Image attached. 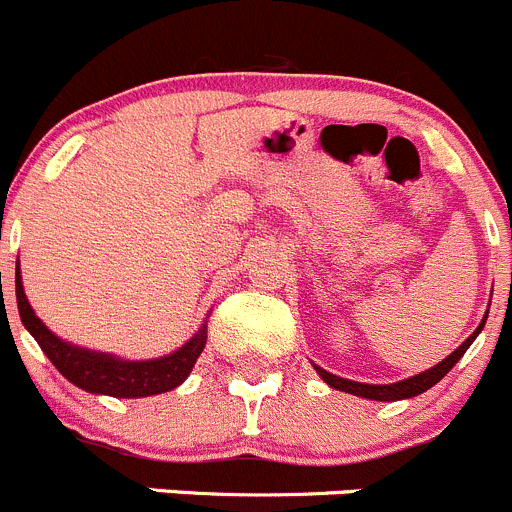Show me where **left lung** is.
<instances>
[{"label":"left lung","mask_w":512,"mask_h":512,"mask_svg":"<svg viewBox=\"0 0 512 512\" xmlns=\"http://www.w3.org/2000/svg\"><path fill=\"white\" fill-rule=\"evenodd\" d=\"M485 318L480 321V326L475 328L473 333H470L468 338H465L463 343H460L458 348H455L453 353H450L448 358H443V361L438 363V366L428 368V371L418 373V376H411L406 378V381H398V383H388V386H373V383H358V381H348V378H338L333 376V373L323 371V368L313 366L318 371V376L323 378V381L328 383L331 388H336V391H343V393H351V396H361V398H368V401H403V398H413L418 396V393L428 391V388H433L435 383L440 381V378L445 376V373L450 371V368L455 366V363L463 358V353L468 351L470 343L475 341V336H478L480 331H483L485 326Z\"/></svg>","instance_id":"1"}]
</instances>
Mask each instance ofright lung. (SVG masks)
<instances>
[{"mask_svg": "<svg viewBox=\"0 0 512 512\" xmlns=\"http://www.w3.org/2000/svg\"><path fill=\"white\" fill-rule=\"evenodd\" d=\"M14 278H17L14 283H17V306L22 323L32 333L34 341L39 343V348L47 353L49 361L57 366V371L82 391L114 398H146L166 393L186 381L196 358L201 356L206 346V323H201L199 331L179 351L154 358V361H124V358H116L111 353L72 346L69 341L54 336L32 311L27 293H24L22 276H19V266Z\"/></svg>", "mask_w": 512, "mask_h": 512, "instance_id": "right-lung-1", "label": "right lung"}]
</instances>
